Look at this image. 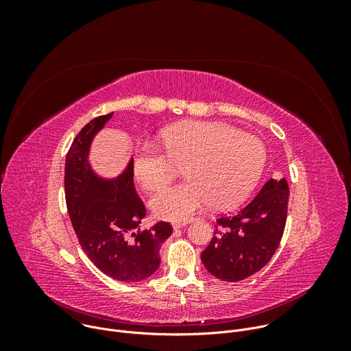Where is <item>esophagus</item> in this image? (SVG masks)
I'll return each mask as SVG.
<instances>
[{
    "label": "esophagus",
    "instance_id": "obj_1",
    "mask_svg": "<svg viewBox=\"0 0 351 351\" xmlns=\"http://www.w3.org/2000/svg\"><path fill=\"white\" fill-rule=\"evenodd\" d=\"M186 225H187V222H173V223H172L173 229H180V228H183V226H186Z\"/></svg>",
    "mask_w": 351,
    "mask_h": 351
}]
</instances>
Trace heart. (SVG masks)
Returning <instances> with one entry per match:
<instances>
[{"mask_svg": "<svg viewBox=\"0 0 351 351\" xmlns=\"http://www.w3.org/2000/svg\"><path fill=\"white\" fill-rule=\"evenodd\" d=\"M162 152L143 144L136 149L133 173L145 190H158L182 164L187 179L154 195L157 217L186 221L203 206L215 208L237 204L258 180L264 162L263 141L217 122L187 121L162 130Z\"/></svg>", "mask_w": 351, "mask_h": 351, "instance_id": "obj_1", "label": "heart"}]
</instances>
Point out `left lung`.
<instances>
[{"label": "left lung", "mask_w": 351, "mask_h": 351, "mask_svg": "<svg viewBox=\"0 0 351 351\" xmlns=\"http://www.w3.org/2000/svg\"><path fill=\"white\" fill-rule=\"evenodd\" d=\"M286 179H269L244 208L217 219L215 234L202 253L215 278L239 282L264 268L280 244L287 217Z\"/></svg>", "instance_id": "8db88e82"}]
</instances>
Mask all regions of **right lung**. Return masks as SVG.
Listing matches in <instances>:
<instances>
[{
	"mask_svg": "<svg viewBox=\"0 0 351 351\" xmlns=\"http://www.w3.org/2000/svg\"><path fill=\"white\" fill-rule=\"evenodd\" d=\"M114 112L90 121L76 134L65 158L66 210L83 252L107 276L140 282L160 267V247L172 233L169 222L133 230L145 207L133 183V160L114 182L97 178L87 162L90 143Z\"/></svg>",
	"mask_w": 351,
	"mask_h": 351,
	"instance_id": "1",
	"label": "right lung"
}]
</instances>
